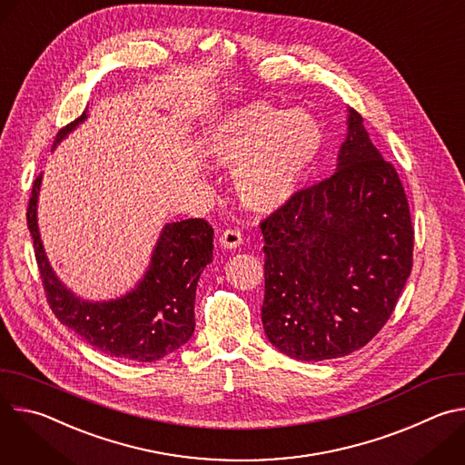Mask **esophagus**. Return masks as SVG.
Returning a JSON list of instances; mask_svg holds the SVG:
<instances>
[{
  "mask_svg": "<svg viewBox=\"0 0 465 465\" xmlns=\"http://www.w3.org/2000/svg\"><path fill=\"white\" fill-rule=\"evenodd\" d=\"M219 242L224 248H237V246L242 244V235H241L239 230H226V232L221 233Z\"/></svg>",
  "mask_w": 465,
  "mask_h": 465,
  "instance_id": "34e87169",
  "label": "esophagus"
}]
</instances>
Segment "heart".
I'll list each match as a JSON object with an SVG mask.
<instances>
[{
    "instance_id": "obj_1",
    "label": "heart",
    "mask_w": 465,
    "mask_h": 465,
    "mask_svg": "<svg viewBox=\"0 0 465 465\" xmlns=\"http://www.w3.org/2000/svg\"><path fill=\"white\" fill-rule=\"evenodd\" d=\"M323 143L318 119L303 108L248 103L223 114L206 132V151L221 167H235L244 206L271 212L300 191Z\"/></svg>"
}]
</instances>
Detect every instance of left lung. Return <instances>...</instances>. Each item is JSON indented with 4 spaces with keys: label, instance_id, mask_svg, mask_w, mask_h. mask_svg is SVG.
<instances>
[{
    "label": "left lung",
    "instance_id": "obj_1",
    "mask_svg": "<svg viewBox=\"0 0 465 465\" xmlns=\"http://www.w3.org/2000/svg\"><path fill=\"white\" fill-rule=\"evenodd\" d=\"M348 112L337 171L261 223L264 333L307 362L366 346L412 271L414 228L401 180L371 143L362 115Z\"/></svg>",
    "mask_w": 465,
    "mask_h": 465
}]
</instances>
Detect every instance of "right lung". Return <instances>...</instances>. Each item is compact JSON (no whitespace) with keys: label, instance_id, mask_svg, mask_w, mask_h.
<instances>
[{"label":"right lung","instance_id":"add662e5","mask_svg":"<svg viewBox=\"0 0 465 465\" xmlns=\"http://www.w3.org/2000/svg\"><path fill=\"white\" fill-rule=\"evenodd\" d=\"M86 112L58 130L60 143ZM42 174L36 176L27 208V226L51 311L95 350L123 361L153 362L180 346L194 331L196 283L213 259V228L204 219L165 224L153 250L151 264L136 289L108 302H86L75 296L53 272L36 219Z\"/></svg>","mask_w":465,"mask_h":465}]
</instances>
